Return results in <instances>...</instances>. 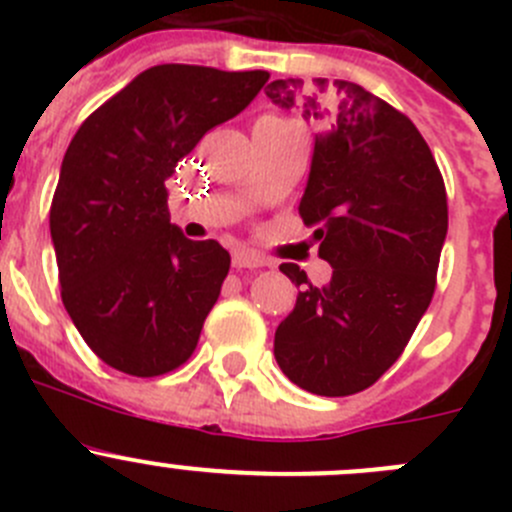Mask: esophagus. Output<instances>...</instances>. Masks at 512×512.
<instances>
[{"mask_svg":"<svg viewBox=\"0 0 512 512\" xmlns=\"http://www.w3.org/2000/svg\"><path fill=\"white\" fill-rule=\"evenodd\" d=\"M267 260L262 255H257L255 250H247V247H237L232 250V267H265Z\"/></svg>","mask_w":512,"mask_h":512,"instance_id":"esophagus-1","label":"esophagus"}]
</instances>
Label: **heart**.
<instances>
[{
  "label": "heart",
  "instance_id": "1",
  "mask_svg": "<svg viewBox=\"0 0 512 512\" xmlns=\"http://www.w3.org/2000/svg\"><path fill=\"white\" fill-rule=\"evenodd\" d=\"M270 118H272V116H270Z\"/></svg>",
  "mask_w": 512,
  "mask_h": 512
}]
</instances>
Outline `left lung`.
<instances>
[{
    "mask_svg": "<svg viewBox=\"0 0 512 512\" xmlns=\"http://www.w3.org/2000/svg\"><path fill=\"white\" fill-rule=\"evenodd\" d=\"M275 106L317 123L299 215L332 265L324 287L280 265L302 292L275 332V359L292 384L349 396L404 352L431 304L448 232L441 170L404 113L352 81L277 79Z\"/></svg>",
    "mask_w": 512,
    "mask_h": 512,
    "instance_id": "obj_1",
    "label": "left lung"
}]
</instances>
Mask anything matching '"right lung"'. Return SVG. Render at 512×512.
Instances as JSON below:
<instances>
[{
	"mask_svg": "<svg viewBox=\"0 0 512 512\" xmlns=\"http://www.w3.org/2000/svg\"><path fill=\"white\" fill-rule=\"evenodd\" d=\"M267 71L160 64L96 108L66 148L49 213L61 299L101 361L160 376L193 354L230 255L170 223L165 180Z\"/></svg>",
	"mask_w": 512,
	"mask_h": 512,
	"instance_id": "right-lung-1",
	"label": "right lung"
}]
</instances>
